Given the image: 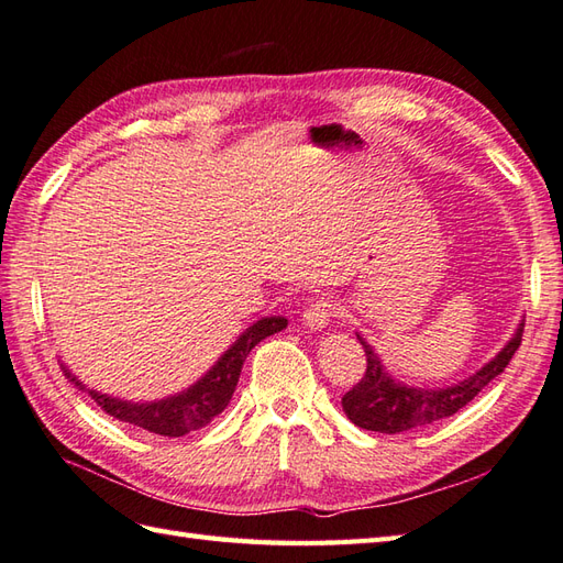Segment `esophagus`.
<instances>
[{"label": "esophagus", "instance_id": "esophagus-1", "mask_svg": "<svg viewBox=\"0 0 563 563\" xmlns=\"http://www.w3.org/2000/svg\"><path fill=\"white\" fill-rule=\"evenodd\" d=\"M336 316H340V306H336L332 298H316V301L303 310V324L310 330H322L328 328Z\"/></svg>", "mask_w": 563, "mask_h": 563}]
</instances>
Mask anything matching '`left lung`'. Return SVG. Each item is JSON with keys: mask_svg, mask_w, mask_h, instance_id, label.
I'll list each match as a JSON object with an SVG mask.
<instances>
[{"mask_svg": "<svg viewBox=\"0 0 563 563\" xmlns=\"http://www.w3.org/2000/svg\"><path fill=\"white\" fill-rule=\"evenodd\" d=\"M522 328L526 324H520L514 340L479 373H474L472 378L462 380L460 385L445 387V390H421V387L399 385L387 376L385 368L380 366V358L358 336V342L364 344L366 352V371L352 390L342 397L346 417L356 427L378 433H402L409 429L429 427V423L441 421L445 417H453L455 411L470 405L496 376H501L508 361L518 352Z\"/></svg>", "mask_w": 563, "mask_h": 563, "instance_id": "8db88e82", "label": "left lung"}]
</instances>
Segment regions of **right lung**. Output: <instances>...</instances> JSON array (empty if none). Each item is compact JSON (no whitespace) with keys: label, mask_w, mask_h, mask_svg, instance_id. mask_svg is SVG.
<instances>
[{"label":"right lung","mask_w":563,"mask_h":563,"mask_svg":"<svg viewBox=\"0 0 563 563\" xmlns=\"http://www.w3.org/2000/svg\"><path fill=\"white\" fill-rule=\"evenodd\" d=\"M284 328H286V318L274 316V318L257 320L253 328H250L245 334H241V340L217 361V366L211 368L202 380H197L192 387H187L183 395L161 399V402L132 405L93 390H89V395L93 397V402H98V407L108 411L110 417H115L124 423H132V427H140L144 431L168 435V439H180L185 433L207 427V423H211V419L219 417L221 411L227 409L235 385H239L241 368L247 354L253 352V346L265 340V336L279 332ZM65 376L84 390V385L74 378L71 373L65 371Z\"/></svg>","instance_id":"right-lung-1"}]
</instances>
